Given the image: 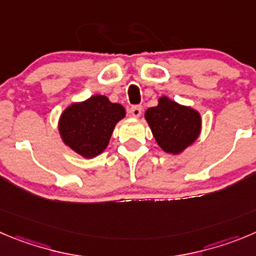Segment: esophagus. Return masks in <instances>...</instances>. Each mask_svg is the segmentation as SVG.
I'll use <instances>...</instances> for the list:
<instances>
[{"label":"esophagus","mask_w":256,"mask_h":256,"mask_svg":"<svg viewBox=\"0 0 256 256\" xmlns=\"http://www.w3.org/2000/svg\"><path fill=\"white\" fill-rule=\"evenodd\" d=\"M142 112V106H132L130 108V114L132 117H140Z\"/></svg>","instance_id":"1"}]
</instances>
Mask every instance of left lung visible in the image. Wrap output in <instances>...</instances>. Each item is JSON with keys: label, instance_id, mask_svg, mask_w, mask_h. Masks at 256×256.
<instances>
[{"label": "left lung", "instance_id": "obj_1", "mask_svg": "<svg viewBox=\"0 0 256 256\" xmlns=\"http://www.w3.org/2000/svg\"><path fill=\"white\" fill-rule=\"evenodd\" d=\"M158 106L145 112L158 145L169 154H179L197 140L200 132V114L192 107L182 106L163 96Z\"/></svg>", "mask_w": 256, "mask_h": 256}]
</instances>
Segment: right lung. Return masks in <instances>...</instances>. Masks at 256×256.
<instances>
[{
    "label": "right lung",
    "mask_w": 256,
    "mask_h": 256,
    "mask_svg": "<svg viewBox=\"0 0 256 256\" xmlns=\"http://www.w3.org/2000/svg\"><path fill=\"white\" fill-rule=\"evenodd\" d=\"M125 114L121 104L96 94L64 110L59 118V132L66 146L90 159L106 149L114 126Z\"/></svg>",
    "instance_id": "obj_1"
}]
</instances>
